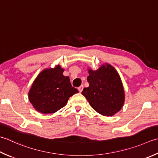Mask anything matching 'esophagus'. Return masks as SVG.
Segmentation results:
<instances>
[{
  "label": "esophagus",
  "mask_w": 158,
  "mask_h": 158,
  "mask_svg": "<svg viewBox=\"0 0 158 158\" xmlns=\"http://www.w3.org/2000/svg\"><path fill=\"white\" fill-rule=\"evenodd\" d=\"M83 85H81V86H79V87L78 88V89H79V92H81L83 91Z\"/></svg>",
  "instance_id": "34e87169"
}]
</instances>
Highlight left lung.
<instances>
[{
    "label": "left lung",
    "instance_id": "obj_1",
    "mask_svg": "<svg viewBox=\"0 0 158 158\" xmlns=\"http://www.w3.org/2000/svg\"><path fill=\"white\" fill-rule=\"evenodd\" d=\"M89 86L81 94L97 112L104 116H112L125 103L124 88L118 73L112 65L104 63L97 70L88 69Z\"/></svg>",
    "mask_w": 158,
    "mask_h": 158
}]
</instances>
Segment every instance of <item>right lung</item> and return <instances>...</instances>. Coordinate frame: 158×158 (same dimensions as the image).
I'll list each match as a JSON object with an SVG mask.
<instances>
[{"label":"right lung","instance_id":"add662e5","mask_svg":"<svg viewBox=\"0 0 158 158\" xmlns=\"http://www.w3.org/2000/svg\"><path fill=\"white\" fill-rule=\"evenodd\" d=\"M60 65L45 69L33 82L28 97L33 107L42 114H52L64 107L69 98L78 93L71 85L69 77L63 75Z\"/></svg>","mask_w":158,"mask_h":158}]
</instances>
